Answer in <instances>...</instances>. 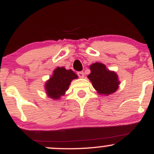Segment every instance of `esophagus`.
I'll list each match as a JSON object with an SVG mask.
<instances>
[{"label": "esophagus", "mask_w": 154, "mask_h": 154, "mask_svg": "<svg viewBox=\"0 0 154 154\" xmlns=\"http://www.w3.org/2000/svg\"><path fill=\"white\" fill-rule=\"evenodd\" d=\"M77 75H78V77H79V78H83V77H85L84 72H79L78 73H77Z\"/></svg>", "instance_id": "34e87169"}]
</instances>
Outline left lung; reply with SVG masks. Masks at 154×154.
<instances>
[{
    "instance_id": "left-lung-1",
    "label": "left lung",
    "mask_w": 154,
    "mask_h": 154,
    "mask_svg": "<svg viewBox=\"0 0 154 154\" xmlns=\"http://www.w3.org/2000/svg\"><path fill=\"white\" fill-rule=\"evenodd\" d=\"M91 74L88 76L98 94L109 95L117 91L119 81L116 72L107 69L103 63H94L90 66Z\"/></svg>"
}]
</instances>
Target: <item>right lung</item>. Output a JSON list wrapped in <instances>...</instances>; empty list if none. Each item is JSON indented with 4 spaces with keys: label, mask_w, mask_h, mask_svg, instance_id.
Returning a JSON list of instances; mask_svg holds the SVG:
<instances>
[{
    "label": "right lung",
    "mask_w": 154,
    "mask_h": 154,
    "mask_svg": "<svg viewBox=\"0 0 154 154\" xmlns=\"http://www.w3.org/2000/svg\"><path fill=\"white\" fill-rule=\"evenodd\" d=\"M77 77L78 76L72 70H67L64 67H57L45 85L48 96L52 99H59L69 89L72 79Z\"/></svg>",
    "instance_id": "right-lung-1"
}]
</instances>
